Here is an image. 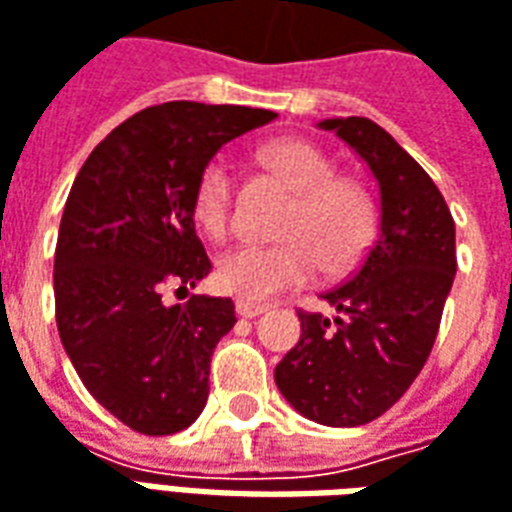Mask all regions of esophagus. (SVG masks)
<instances>
[{
    "label": "esophagus",
    "instance_id": "esophagus-1",
    "mask_svg": "<svg viewBox=\"0 0 512 512\" xmlns=\"http://www.w3.org/2000/svg\"><path fill=\"white\" fill-rule=\"evenodd\" d=\"M268 310V305H260V302H249V299H238L235 302V313L244 318H255V316H263Z\"/></svg>",
    "mask_w": 512,
    "mask_h": 512
}]
</instances>
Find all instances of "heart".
Masks as SVG:
<instances>
[{"mask_svg":"<svg viewBox=\"0 0 512 512\" xmlns=\"http://www.w3.org/2000/svg\"><path fill=\"white\" fill-rule=\"evenodd\" d=\"M257 163L293 191L280 224V244L235 246L216 263V280L241 299H268L324 274L355 268L377 238L380 205L366 182L338 174L324 149L305 138H277L257 149ZM235 182L227 160L213 157L194 185V219L210 238H224Z\"/></svg>","mask_w":512,"mask_h":512,"instance_id":"obj_1","label":"heart"}]
</instances>
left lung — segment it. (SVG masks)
Segmentation results:
<instances>
[{"label":"left lung","instance_id":"left-lung-1","mask_svg":"<svg viewBox=\"0 0 512 512\" xmlns=\"http://www.w3.org/2000/svg\"><path fill=\"white\" fill-rule=\"evenodd\" d=\"M380 182V238L324 293L335 316L299 310L302 338L274 368L282 396L327 427L380 418L432 352L457 271L455 219L430 174L363 116L327 119Z\"/></svg>","mask_w":512,"mask_h":512}]
</instances>
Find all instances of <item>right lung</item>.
Here are the masks:
<instances>
[{"mask_svg":"<svg viewBox=\"0 0 512 512\" xmlns=\"http://www.w3.org/2000/svg\"><path fill=\"white\" fill-rule=\"evenodd\" d=\"M277 119L202 102L146 107L88 155L55 246V318L66 355L99 405L144 435L191 427L210 357L235 324L232 299L185 296L207 277L194 185L221 146Z\"/></svg>","mask_w":512,"mask_h":512,"instance_id":"add662e5","label":"right lung"}]
</instances>
